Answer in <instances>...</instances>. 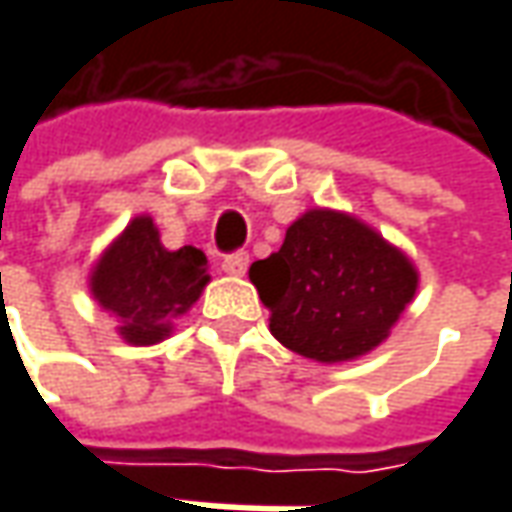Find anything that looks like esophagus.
<instances>
[{
	"instance_id": "1",
	"label": "esophagus",
	"mask_w": 512,
	"mask_h": 512,
	"mask_svg": "<svg viewBox=\"0 0 512 512\" xmlns=\"http://www.w3.org/2000/svg\"><path fill=\"white\" fill-rule=\"evenodd\" d=\"M247 265H250V256H247L245 250L227 253L225 259H222V270H225V273H230V276H245Z\"/></svg>"
}]
</instances>
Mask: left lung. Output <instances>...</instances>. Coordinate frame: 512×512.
I'll return each instance as SVG.
<instances>
[{
    "label": "left lung",
    "mask_w": 512,
    "mask_h": 512,
    "mask_svg": "<svg viewBox=\"0 0 512 512\" xmlns=\"http://www.w3.org/2000/svg\"><path fill=\"white\" fill-rule=\"evenodd\" d=\"M270 333L316 362L373 350L413 299L419 276L402 250L336 210H307L279 253L250 265Z\"/></svg>",
    "instance_id": "1"
}]
</instances>
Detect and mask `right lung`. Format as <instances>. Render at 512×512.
Listing matches in <instances>:
<instances>
[{
    "instance_id": "add662e5",
    "label": "right lung",
    "mask_w": 512,
    "mask_h": 512,
    "mask_svg": "<svg viewBox=\"0 0 512 512\" xmlns=\"http://www.w3.org/2000/svg\"><path fill=\"white\" fill-rule=\"evenodd\" d=\"M207 279V256L199 247L165 250L153 219L139 216L99 259L90 293L122 322L125 342L153 344L199 299Z\"/></svg>"
}]
</instances>
